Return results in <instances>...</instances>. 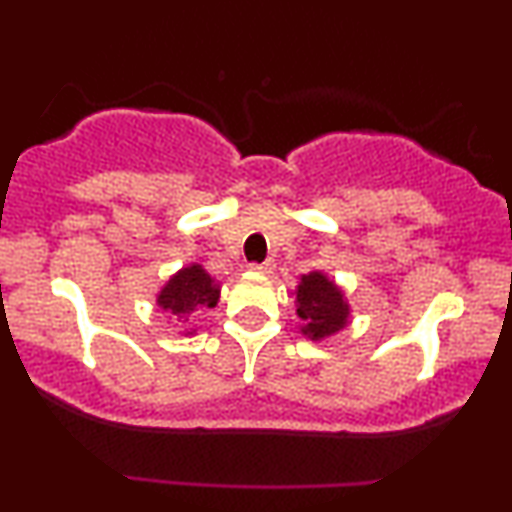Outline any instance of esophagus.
I'll return each mask as SVG.
<instances>
[{
	"mask_svg": "<svg viewBox=\"0 0 512 512\" xmlns=\"http://www.w3.org/2000/svg\"><path fill=\"white\" fill-rule=\"evenodd\" d=\"M274 269V262L272 260H267V262H252L250 264V272H257V274H269Z\"/></svg>",
	"mask_w": 512,
	"mask_h": 512,
	"instance_id": "esophagus-1",
	"label": "esophagus"
}]
</instances>
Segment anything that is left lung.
<instances>
[{
	"mask_svg": "<svg viewBox=\"0 0 512 512\" xmlns=\"http://www.w3.org/2000/svg\"><path fill=\"white\" fill-rule=\"evenodd\" d=\"M293 303L303 320L301 332L313 342H322L349 325L351 305L342 286L334 284V279L320 269L301 276V284L293 291Z\"/></svg>",
	"mask_w": 512,
	"mask_h": 512,
	"instance_id": "8db88e82",
	"label": "left lung"
}]
</instances>
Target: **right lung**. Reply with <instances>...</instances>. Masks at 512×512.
Listing matches in <instances>:
<instances>
[{"mask_svg": "<svg viewBox=\"0 0 512 512\" xmlns=\"http://www.w3.org/2000/svg\"><path fill=\"white\" fill-rule=\"evenodd\" d=\"M221 296V284L211 276L202 264L192 262L182 267L163 284L158 291L156 305L166 313L173 325H178L185 334H195L197 330L185 327L192 317L204 310L216 308Z\"/></svg>", "mask_w": 512, "mask_h": 512, "instance_id": "right-lung-1", "label": "right lung"}]
</instances>
